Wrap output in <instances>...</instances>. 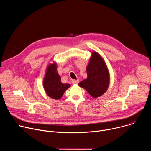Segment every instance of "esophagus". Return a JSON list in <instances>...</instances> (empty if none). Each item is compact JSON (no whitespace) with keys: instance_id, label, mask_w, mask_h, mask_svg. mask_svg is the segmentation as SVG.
<instances>
[{"instance_id":"1","label":"esophagus","mask_w":151,"mask_h":151,"mask_svg":"<svg viewBox=\"0 0 151 151\" xmlns=\"http://www.w3.org/2000/svg\"><path fill=\"white\" fill-rule=\"evenodd\" d=\"M79 79H76V80L73 79V80L72 81V83L73 84H77V83H79Z\"/></svg>"}]
</instances>
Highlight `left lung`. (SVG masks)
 <instances>
[{
    "label": "left lung",
    "instance_id": "obj_1",
    "mask_svg": "<svg viewBox=\"0 0 151 151\" xmlns=\"http://www.w3.org/2000/svg\"><path fill=\"white\" fill-rule=\"evenodd\" d=\"M87 78L79 83V86L87 91L93 98L100 97L108 89L110 75L103 57L93 51L87 67Z\"/></svg>",
    "mask_w": 151,
    "mask_h": 151
}]
</instances>
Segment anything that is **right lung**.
Masks as SVG:
<instances>
[{
	"instance_id": "obj_1",
	"label": "right lung",
	"mask_w": 151,
	"mask_h": 151,
	"mask_svg": "<svg viewBox=\"0 0 151 151\" xmlns=\"http://www.w3.org/2000/svg\"><path fill=\"white\" fill-rule=\"evenodd\" d=\"M57 69V63L55 61L53 63L49 64L43 80V85L47 94L55 100L61 99L64 92L70 87L69 83L61 82V77Z\"/></svg>"
}]
</instances>
